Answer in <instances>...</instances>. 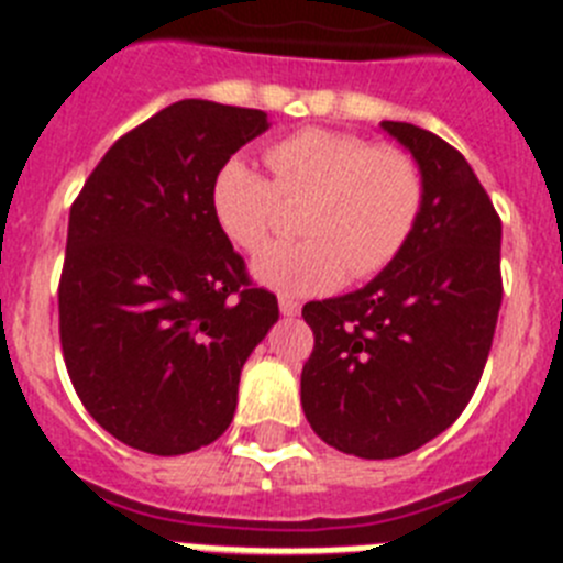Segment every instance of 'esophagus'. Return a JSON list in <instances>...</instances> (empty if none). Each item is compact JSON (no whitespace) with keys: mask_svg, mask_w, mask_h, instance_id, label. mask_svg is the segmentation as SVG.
I'll use <instances>...</instances> for the list:
<instances>
[{"mask_svg":"<svg viewBox=\"0 0 563 563\" xmlns=\"http://www.w3.org/2000/svg\"><path fill=\"white\" fill-rule=\"evenodd\" d=\"M278 310H282V316L285 318H296L298 312H301V305L292 301V298H278Z\"/></svg>","mask_w":563,"mask_h":563,"instance_id":"34e87169","label":"esophagus"}]
</instances>
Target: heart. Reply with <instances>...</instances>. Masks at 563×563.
Returning a JSON list of instances; mask_svg holds the SVG:
<instances>
[{"mask_svg":"<svg viewBox=\"0 0 563 563\" xmlns=\"http://www.w3.org/2000/svg\"><path fill=\"white\" fill-rule=\"evenodd\" d=\"M273 183L233 157L217 172V225L242 251H258L276 231L282 200H310L301 242L267 247L253 278L285 296L335 290L346 273L369 278L409 242L422 208V177L409 154L332 129H301L265 154Z\"/></svg>","mask_w":563,"mask_h":563,"instance_id":"heart-1","label":"heart"}]
</instances>
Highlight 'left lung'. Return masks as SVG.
<instances>
[{
  "mask_svg": "<svg viewBox=\"0 0 563 563\" xmlns=\"http://www.w3.org/2000/svg\"><path fill=\"white\" fill-rule=\"evenodd\" d=\"M380 129L420 168V220L369 285L301 310L316 335L305 415L327 445L361 460L411 454L462 415L501 307V222L474 168L429 129Z\"/></svg>",
  "mask_w": 563,
  "mask_h": 563,
  "instance_id": "obj_1",
  "label": "left lung"
}]
</instances>
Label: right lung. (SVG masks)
Returning a JSON list of instances; mask_svg holds the SVG:
<instances>
[{
  "mask_svg": "<svg viewBox=\"0 0 563 563\" xmlns=\"http://www.w3.org/2000/svg\"><path fill=\"white\" fill-rule=\"evenodd\" d=\"M267 129L262 109L177 101L123 134L69 208L64 363L129 449L177 456L225 434L242 366L278 321L211 208L217 172Z\"/></svg>",
  "mask_w": 563,
  "mask_h": 563,
  "instance_id": "add662e5",
  "label": "right lung"
}]
</instances>
